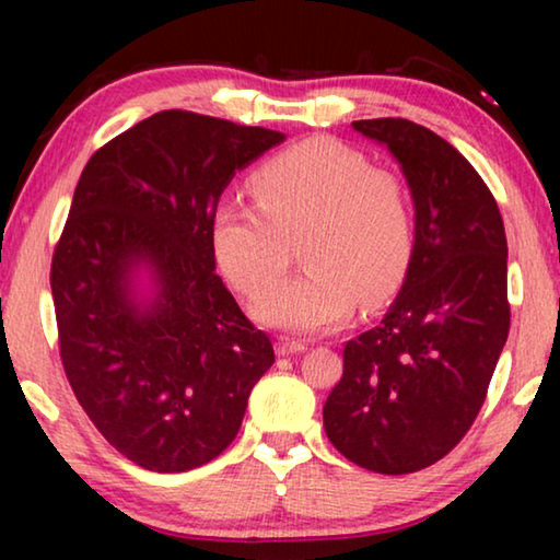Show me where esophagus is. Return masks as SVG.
Returning a JSON list of instances; mask_svg holds the SVG:
<instances>
[{
    "label": "esophagus",
    "instance_id": "esophagus-1",
    "mask_svg": "<svg viewBox=\"0 0 560 560\" xmlns=\"http://www.w3.org/2000/svg\"><path fill=\"white\" fill-rule=\"evenodd\" d=\"M308 346L303 343V340H296V338H289V336H281L277 340V353L279 355H296V353H303Z\"/></svg>",
    "mask_w": 560,
    "mask_h": 560
}]
</instances>
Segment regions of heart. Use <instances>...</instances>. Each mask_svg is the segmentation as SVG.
Wrapping results in <instances>:
<instances>
[{
  "mask_svg": "<svg viewBox=\"0 0 560 560\" xmlns=\"http://www.w3.org/2000/svg\"><path fill=\"white\" fill-rule=\"evenodd\" d=\"M257 205H217L210 236L217 264L236 289L261 299L288 268L301 238L307 269L257 306L261 324L316 334L355 306L390 296L415 252V217L405 185L334 140H308L252 175Z\"/></svg>",
  "mask_w": 560,
  "mask_h": 560,
  "instance_id": "1",
  "label": "heart"
}]
</instances>
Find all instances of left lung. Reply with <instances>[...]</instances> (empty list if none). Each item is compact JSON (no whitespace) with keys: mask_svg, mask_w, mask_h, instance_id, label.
<instances>
[{"mask_svg":"<svg viewBox=\"0 0 560 560\" xmlns=\"http://www.w3.org/2000/svg\"><path fill=\"white\" fill-rule=\"evenodd\" d=\"M353 130L400 165L415 252L381 324L346 343L324 428L358 467L410 474L457 447L485 405L511 320L506 232L485 179L438 132L405 118Z\"/></svg>","mask_w":560,"mask_h":560,"instance_id":"1","label":"left lung"}]
</instances>
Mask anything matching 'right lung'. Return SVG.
I'll return each mask as SVG.
<instances>
[{
  "label": "right lung",
  "mask_w": 560,
  "mask_h": 560,
  "mask_svg": "<svg viewBox=\"0 0 560 560\" xmlns=\"http://www.w3.org/2000/svg\"><path fill=\"white\" fill-rule=\"evenodd\" d=\"M287 140L163 110L93 153L51 261L63 371L122 457L187 471L230 447L273 363L214 271L212 214L232 177Z\"/></svg>",
  "instance_id": "add662e5"
}]
</instances>
